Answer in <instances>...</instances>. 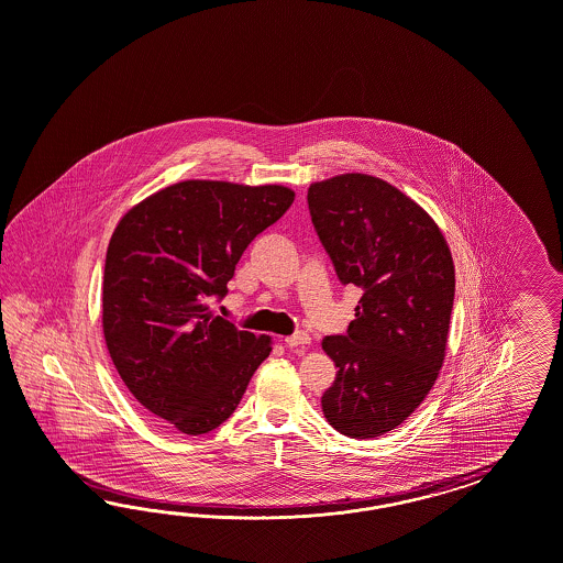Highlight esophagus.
<instances>
[{"mask_svg":"<svg viewBox=\"0 0 563 563\" xmlns=\"http://www.w3.org/2000/svg\"><path fill=\"white\" fill-rule=\"evenodd\" d=\"M309 334H306V332H297V334H292V336H287L285 339V344L289 346V349H295V346H306V344H309Z\"/></svg>","mask_w":563,"mask_h":563,"instance_id":"obj_1","label":"esophagus"}]
</instances>
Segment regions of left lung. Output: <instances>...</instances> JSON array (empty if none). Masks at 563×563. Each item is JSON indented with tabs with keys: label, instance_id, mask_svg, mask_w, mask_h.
<instances>
[{
	"label": "left lung",
	"instance_id": "obj_1",
	"mask_svg": "<svg viewBox=\"0 0 563 563\" xmlns=\"http://www.w3.org/2000/svg\"><path fill=\"white\" fill-rule=\"evenodd\" d=\"M307 205L342 285L363 290L346 334L322 341L339 367L322 396L325 421L349 438H377L407 421L440 375L452 254L426 210L374 175L316 181Z\"/></svg>",
	"mask_w": 563,
	"mask_h": 563
}]
</instances>
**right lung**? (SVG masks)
Masks as SVG:
<instances>
[{
    "mask_svg": "<svg viewBox=\"0 0 563 563\" xmlns=\"http://www.w3.org/2000/svg\"><path fill=\"white\" fill-rule=\"evenodd\" d=\"M285 186L188 179L130 208L102 276V334L137 402L186 435L224 423L271 336L214 316L239 257L292 205Z\"/></svg>",
    "mask_w": 563,
    "mask_h": 563,
    "instance_id": "right-lung-1",
    "label": "right lung"
}]
</instances>
